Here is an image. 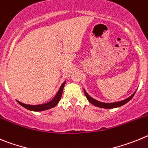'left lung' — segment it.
<instances>
[{
	"label": "left lung",
	"instance_id": "obj_1",
	"mask_svg": "<svg viewBox=\"0 0 148 148\" xmlns=\"http://www.w3.org/2000/svg\"><path fill=\"white\" fill-rule=\"evenodd\" d=\"M84 93H85V95H86V98H87L88 100L90 102V103L94 105V106H97V107H99V108H107V109H110V108H118V107H120V106H123L125 104L127 103V102L130 100V99H132L133 97L134 96L135 94L136 91L132 94V95L129 97L127 99H124V100L122 101H119V102H112V103H106V102H99V101L96 100L94 99V98L92 97H90L88 94H87L86 90H84Z\"/></svg>",
	"mask_w": 148,
	"mask_h": 148
}]
</instances>
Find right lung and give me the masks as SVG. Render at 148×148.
<instances>
[{"mask_svg":"<svg viewBox=\"0 0 148 148\" xmlns=\"http://www.w3.org/2000/svg\"><path fill=\"white\" fill-rule=\"evenodd\" d=\"M65 83L66 82H64L62 84V86L60 88L58 92L57 93V94L55 95V97L52 99V100H51L50 102H47V103L45 104H41V105H36V106H31V105H26V104L22 103V102H19V101L17 100V102L21 105V106H23L25 108L28 109L29 110H32V111H42V110H48V109H50L51 108H54V106H56L58 104L59 101L60 100V98L62 97V90H63V88H64Z\"/></svg>","mask_w":148,"mask_h":148,"instance_id":"obj_1","label":"right lung"}]
</instances>
